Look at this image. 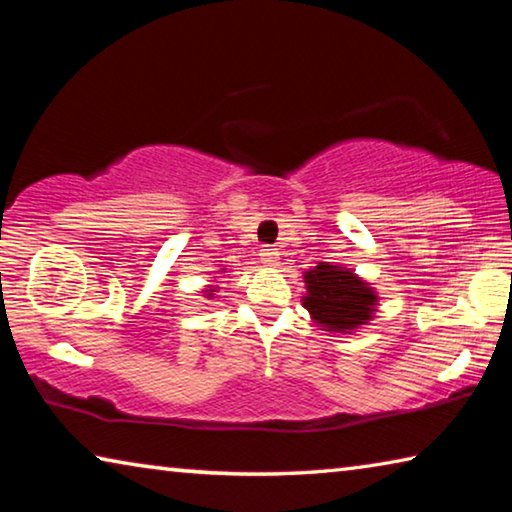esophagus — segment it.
I'll use <instances>...</instances> for the list:
<instances>
[{
    "label": "esophagus",
    "instance_id": "34e87169",
    "mask_svg": "<svg viewBox=\"0 0 512 512\" xmlns=\"http://www.w3.org/2000/svg\"><path fill=\"white\" fill-rule=\"evenodd\" d=\"M259 259H262V264L266 266H275L277 259H280V250L271 244H266L262 246V250H259Z\"/></svg>",
    "mask_w": 512,
    "mask_h": 512
}]
</instances>
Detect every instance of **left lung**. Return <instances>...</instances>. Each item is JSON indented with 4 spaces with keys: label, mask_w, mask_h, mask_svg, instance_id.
Masks as SVG:
<instances>
[{
    "label": "left lung",
    "mask_w": 512,
    "mask_h": 512,
    "mask_svg": "<svg viewBox=\"0 0 512 512\" xmlns=\"http://www.w3.org/2000/svg\"><path fill=\"white\" fill-rule=\"evenodd\" d=\"M309 296L305 307L314 320L329 329H354L363 325L375 307V293L339 266L318 264L305 275Z\"/></svg>",
    "instance_id": "1"
}]
</instances>
